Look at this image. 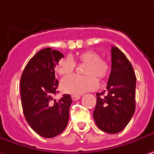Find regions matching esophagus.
Returning <instances> with one entry per match:
<instances>
[{
  "mask_svg": "<svg viewBox=\"0 0 154 154\" xmlns=\"http://www.w3.org/2000/svg\"><path fill=\"white\" fill-rule=\"evenodd\" d=\"M71 97H72V99L74 100V101H76V100H78L80 97H81V96L80 95H75V94H73V95H71Z\"/></svg>",
  "mask_w": 154,
  "mask_h": 154,
  "instance_id": "esophagus-1",
  "label": "esophagus"
}]
</instances>
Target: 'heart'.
<instances>
[{
	"label": "heart",
	"instance_id": "obj_1",
	"mask_svg": "<svg viewBox=\"0 0 154 154\" xmlns=\"http://www.w3.org/2000/svg\"><path fill=\"white\" fill-rule=\"evenodd\" d=\"M77 61L85 63L83 73L85 75H72L65 77L61 82V89L70 94L79 95L97 88V78L104 79L110 71V64L106 60L100 58V55L94 50H85L78 54ZM76 63L72 57H67L61 59L57 65V71L61 76H67L73 72Z\"/></svg>",
	"mask_w": 154,
	"mask_h": 154
}]
</instances>
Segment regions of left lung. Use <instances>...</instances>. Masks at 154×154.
<instances>
[{
	"label": "left lung",
	"instance_id": "left-lung-1",
	"mask_svg": "<svg viewBox=\"0 0 154 154\" xmlns=\"http://www.w3.org/2000/svg\"><path fill=\"white\" fill-rule=\"evenodd\" d=\"M111 52V74L106 91L97 93L93 118L100 130L118 133L125 128L135 112L136 76L131 63L121 50L112 47Z\"/></svg>",
	"mask_w": 154,
	"mask_h": 154
}]
</instances>
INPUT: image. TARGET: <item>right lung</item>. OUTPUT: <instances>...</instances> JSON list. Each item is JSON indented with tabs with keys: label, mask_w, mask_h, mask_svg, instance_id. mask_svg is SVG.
I'll return each instance as SVG.
<instances>
[{
	"label": "right lung",
	"mask_w": 154,
	"mask_h": 154,
	"mask_svg": "<svg viewBox=\"0 0 154 154\" xmlns=\"http://www.w3.org/2000/svg\"><path fill=\"white\" fill-rule=\"evenodd\" d=\"M63 55L58 50L46 48L38 51L23 70L21 77V100L25 119L32 129L44 138H53L64 131L69 115L71 97L58 93V81L55 67Z\"/></svg>",
	"instance_id": "1"
}]
</instances>
